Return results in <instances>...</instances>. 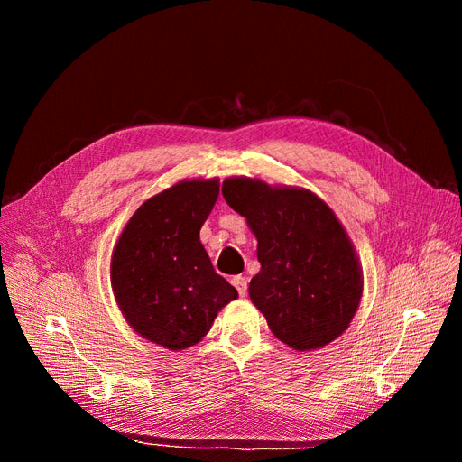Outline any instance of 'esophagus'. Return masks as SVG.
<instances>
[{"instance_id":"34e87169","label":"esophagus","mask_w":462,"mask_h":462,"mask_svg":"<svg viewBox=\"0 0 462 462\" xmlns=\"http://www.w3.org/2000/svg\"><path fill=\"white\" fill-rule=\"evenodd\" d=\"M232 284L237 290V293H240V297H245V293H247V280L244 276H234L232 278Z\"/></svg>"}]
</instances>
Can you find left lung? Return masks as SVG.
Wrapping results in <instances>:
<instances>
[{
  "mask_svg": "<svg viewBox=\"0 0 462 462\" xmlns=\"http://www.w3.org/2000/svg\"><path fill=\"white\" fill-rule=\"evenodd\" d=\"M222 196L257 237L261 271L249 297L271 332L295 351L344 334L363 297V269L351 237L317 193L230 176Z\"/></svg>",
  "mask_w": 462,
  "mask_h": 462,
  "instance_id": "left-lung-1",
  "label": "left lung"
}]
</instances>
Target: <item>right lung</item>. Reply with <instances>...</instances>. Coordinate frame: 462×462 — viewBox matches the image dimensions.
<instances>
[{
  "label": "right lung",
  "instance_id": "obj_1",
  "mask_svg": "<svg viewBox=\"0 0 462 462\" xmlns=\"http://www.w3.org/2000/svg\"><path fill=\"white\" fill-rule=\"evenodd\" d=\"M218 189V178L162 189L138 207L113 249L111 288L123 317L134 332L171 351L196 346L237 297L199 240Z\"/></svg>",
  "mask_w": 462,
  "mask_h": 462
}]
</instances>
